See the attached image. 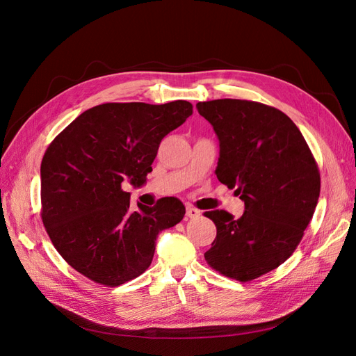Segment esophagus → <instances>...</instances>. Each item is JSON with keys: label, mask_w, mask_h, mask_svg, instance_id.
I'll return each instance as SVG.
<instances>
[{"label": "esophagus", "mask_w": 356, "mask_h": 356, "mask_svg": "<svg viewBox=\"0 0 356 356\" xmlns=\"http://www.w3.org/2000/svg\"><path fill=\"white\" fill-rule=\"evenodd\" d=\"M199 215H200V211H199V209L193 208V207H187V217H188V218H197Z\"/></svg>", "instance_id": "1"}]
</instances>
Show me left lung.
<instances>
[{"mask_svg": "<svg viewBox=\"0 0 356 356\" xmlns=\"http://www.w3.org/2000/svg\"><path fill=\"white\" fill-rule=\"evenodd\" d=\"M220 141L217 178L245 203L236 220L204 212L217 238L204 260L221 275L248 282L286 261L309 225L321 191L316 160L291 118L243 99L197 102Z\"/></svg>", "mask_w": 356, "mask_h": 356, "instance_id": "obj_1", "label": "left lung"}]
</instances>
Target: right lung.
Instances as JSON below:
<instances>
[{"mask_svg":"<svg viewBox=\"0 0 356 356\" xmlns=\"http://www.w3.org/2000/svg\"><path fill=\"white\" fill-rule=\"evenodd\" d=\"M193 114L187 101L110 102L80 114L41 161V218L51 243L90 281L118 286L144 273L161 230L184 218L175 197L138 203L123 181L143 186L159 145Z\"/></svg>","mask_w":356,"mask_h":356,"instance_id":"add662e5","label":"right lung"}]
</instances>
